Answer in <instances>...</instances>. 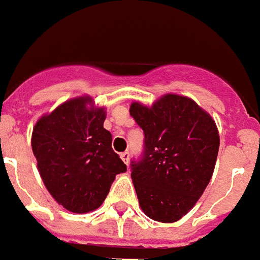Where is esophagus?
<instances>
[{
    "label": "esophagus",
    "mask_w": 260,
    "mask_h": 260,
    "mask_svg": "<svg viewBox=\"0 0 260 260\" xmlns=\"http://www.w3.org/2000/svg\"><path fill=\"white\" fill-rule=\"evenodd\" d=\"M120 157H121V160H123L124 163L128 164V161H129V152H123V153H120Z\"/></svg>",
    "instance_id": "obj_1"
}]
</instances>
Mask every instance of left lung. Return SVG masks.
Instances as JSON below:
<instances>
[{"label":"left lung","instance_id":"1","mask_svg":"<svg viewBox=\"0 0 260 260\" xmlns=\"http://www.w3.org/2000/svg\"><path fill=\"white\" fill-rule=\"evenodd\" d=\"M144 132V152L131 164L141 210L148 218L174 223L184 216L214 174L219 151L216 124L189 97L168 93L152 107L131 104Z\"/></svg>","mask_w":260,"mask_h":260}]
</instances>
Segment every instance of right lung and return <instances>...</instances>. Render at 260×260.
I'll list each match as a JSON object with an SVG mask.
<instances>
[{
	"instance_id": "right-lung-1",
	"label": "right lung",
	"mask_w": 260,
	"mask_h": 260,
	"mask_svg": "<svg viewBox=\"0 0 260 260\" xmlns=\"http://www.w3.org/2000/svg\"><path fill=\"white\" fill-rule=\"evenodd\" d=\"M105 109L89 96L65 101L36 123L31 149L46 189L75 214L103 204L116 175L126 166L112 149Z\"/></svg>"
}]
</instances>
